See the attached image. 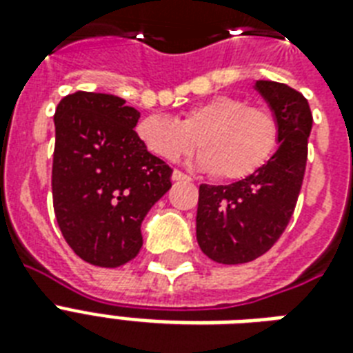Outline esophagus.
I'll return each instance as SVG.
<instances>
[{
  "mask_svg": "<svg viewBox=\"0 0 353 353\" xmlns=\"http://www.w3.org/2000/svg\"><path fill=\"white\" fill-rule=\"evenodd\" d=\"M172 179H174V181H188L190 177L185 176L181 170H174L172 172Z\"/></svg>",
  "mask_w": 353,
  "mask_h": 353,
  "instance_id": "esophagus-1",
  "label": "esophagus"
}]
</instances>
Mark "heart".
Listing matches in <instances>:
<instances>
[{
	"mask_svg": "<svg viewBox=\"0 0 353 353\" xmlns=\"http://www.w3.org/2000/svg\"><path fill=\"white\" fill-rule=\"evenodd\" d=\"M280 124L268 106H247L241 99L212 97L183 113L181 121L148 115L139 121L137 137L161 159L176 163L203 150L199 166L221 181H240L256 174L279 144Z\"/></svg>",
	"mask_w": 353,
	"mask_h": 353,
	"instance_id": "obj_1",
	"label": "heart"
}]
</instances>
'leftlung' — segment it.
Listing matches in <instances>:
<instances>
[{"mask_svg":"<svg viewBox=\"0 0 353 353\" xmlns=\"http://www.w3.org/2000/svg\"><path fill=\"white\" fill-rule=\"evenodd\" d=\"M256 90L279 119V150L247 179L199 185V249L225 265L252 262L276 243L293 216L306 172L313 124L306 97L271 80L256 82Z\"/></svg>","mask_w":353,"mask_h":353,"instance_id":"left-lung-1","label":"left lung"}]
</instances>
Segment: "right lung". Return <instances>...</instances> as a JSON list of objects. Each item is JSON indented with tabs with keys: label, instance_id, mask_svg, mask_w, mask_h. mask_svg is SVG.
<instances>
[{
	"label": "right lung",
	"instance_id": "1",
	"mask_svg": "<svg viewBox=\"0 0 353 353\" xmlns=\"http://www.w3.org/2000/svg\"><path fill=\"white\" fill-rule=\"evenodd\" d=\"M121 97L77 91L54 113L52 207L63 238L88 263L119 268L143 247L141 223L172 187V168L133 130Z\"/></svg>",
	"mask_w": 353,
	"mask_h": 353
}]
</instances>
